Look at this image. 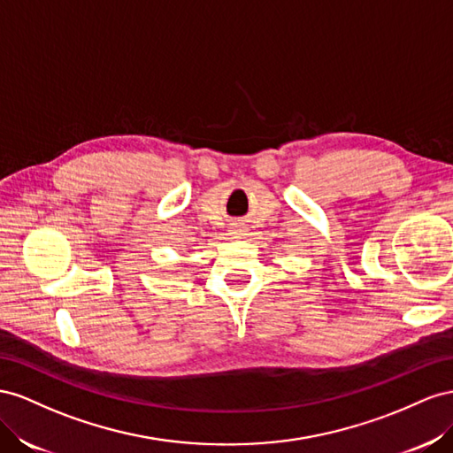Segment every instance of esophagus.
Listing matches in <instances>:
<instances>
[{"mask_svg": "<svg viewBox=\"0 0 453 453\" xmlns=\"http://www.w3.org/2000/svg\"><path fill=\"white\" fill-rule=\"evenodd\" d=\"M234 231H235V234H237V229H234Z\"/></svg>", "mask_w": 453, "mask_h": 453, "instance_id": "esophagus-1", "label": "esophagus"}]
</instances>
